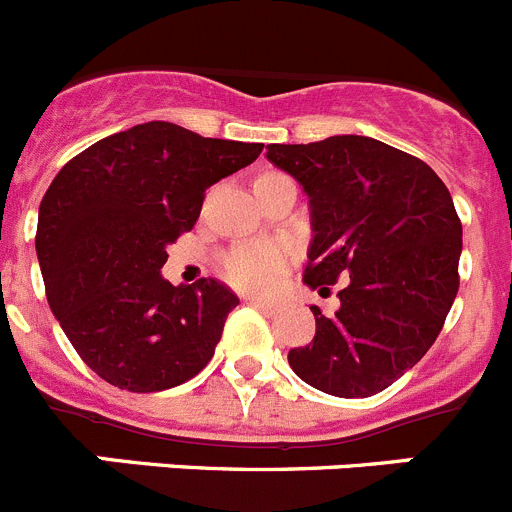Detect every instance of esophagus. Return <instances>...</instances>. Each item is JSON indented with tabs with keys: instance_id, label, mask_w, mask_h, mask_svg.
<instances>
[{
	"instance_id": "1",
	"label": "esophagus",
	"mask_w": 512,
	"mask_h": 512,
	"mask_svg": "<svg viewBox=\"0 0 512 512\" xmlns=\"http://www.w3.org/2000/svg\"><path fill=\"white\" fill-rule=\"evenodd\" d=\"M248 304H253L256 309H261L264 314H276L279 311V304L276 301H266V299H248Z\"/></svg>"
}]
</instances>
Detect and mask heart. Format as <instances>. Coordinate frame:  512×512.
I'll use <instances>...</instances> for the list:
<instances>
[{
  "instance_id": "b5f03b06",
  "label": "heart",
  "mask_w": 512,
  "mask_h": 512,
  "mask_svg": "<svg viewBox=\"0 0 512 512\" xmlns=\"http://www.w3.org/2000/svg\"><path fill=\"white\" fill-rule=\"evenodd\" d=\"M289 264V251L281 243H246L221 259V274L241 291H269Z\"/></svg>"
}]
</instances>
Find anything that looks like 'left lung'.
<instances>
[{
  "label": "left lung",
  "instance_id": "8db88e82",
  "mask_svg": "<svg viewBox=\"0 0 512 512\" xmlns=\"http://www.w3.org/2000/svg\"><path fill=\"white\" fill-rule=\"evenodd\" d=\"M311 208L304 281L342 279L339 309L311 306L316 334L289 352L296 377L334 397H372L435 344L457 296L462 223L447 186L420 158L364 135L269 145Z\"/></svg>",
  "mask_w": 512,
  "mask_h": 512
}]
</instances>
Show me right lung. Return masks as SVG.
<instances>
[{"label": "right lung", "instance_id": "add662e5", "mask_svg": "<svg viewBox=\"0 0 512 512\" xmlns=\"http://www.w3.org/2000/svg\"><path fill=\"white\" fill-rule=\"evenodd\" d=\"M261 150L153 120L97 140L57 173L34 246L52 314L97 377L160 392L211 362L238 296L216 279L173 286L160 269L196 226L206 188Z\"/></svg>", "mask_w": 512, "mask_h": 512}]
</instances>
